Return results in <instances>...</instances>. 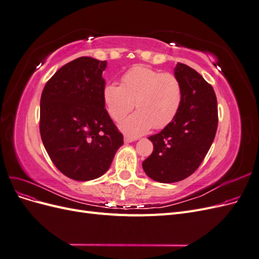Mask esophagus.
<instances>
[{
	"label": "esophagus",
	"instance_id": "obj_1",
	"mask_svg": "<svg viewBox=\"0 0 259 259\" xmlns=\"http://www.w3.org/2000/svg\"><path fill=\"white\" fill-rule=\"evenodd\" d=\"M134 140H135V138L130 137V136H125V137H124V142L126 143V144H128V143H132V142H134Z\"/></svg>",
	"mask_w": 259,
	"mask_h": 259
}]
</instances>
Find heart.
<instances>
[{
	"instance_id": "obj_1",
	"label": "heart",
	"mask_w": 259,
	"mask_h": 259,
	"mask_svg": "<svg viewBox=\"0 0 259 259\" xmlns=\"http://www.w3.org/2000/svg\"><path fill=\"white\" fill-rule=\"evenodd\" d=\"M183 96L182 83L174 73L145 65H135L125 71L121 85L109 82L103 90L106 109L113 121H121L135 103L138 111L121 124L122 131L131 136L167 126L176 117Z\"/></svg>"
}]
</instances>
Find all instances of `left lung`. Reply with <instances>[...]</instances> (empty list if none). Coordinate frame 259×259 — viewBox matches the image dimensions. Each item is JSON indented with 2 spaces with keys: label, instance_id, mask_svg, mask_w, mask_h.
Returning a JSON list of instances; mask_svg holds the SVG:
<instances>
[{
  "label": "left lung",
  "instance_id": "8db88e82",
  "mask_svg": "<svg viewBox=\"0 0 259 259\" xmlns=\"http://www.w3.org/2000/svg\"><path fill=\"white\" fill-rule=\"evenodd\" d=\"M175 75L183 86V103L175 119L148 137L153 151L143 162L145 173L155 182L170 184L193 174L214 142L218 125L215 92L202 75L178 64Z\"/></svg>",
  "mask_w": 259,
  "mask_h": 259
}]
</instances>
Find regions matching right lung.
Wrapping results in <instances>:
<instances>
[{
	"mask_svg": "<svg viewBox=\"0 0 259 259\" xmlns=\"http://www.w3.org/2000/svg\"><path fill=\"white\" fill-rule=\"evenodd\" d=\"M106 67V60L76 58L61 67L42 92L43 145L54 165L79 182L104 175L124 143L105 109L101 74Z\"/></svg>",
	"mask_w": 259,
	"mask_h": 259,
	"instance_id": "right-lung-1",
	"label": "right lung"
}]
</instances>
